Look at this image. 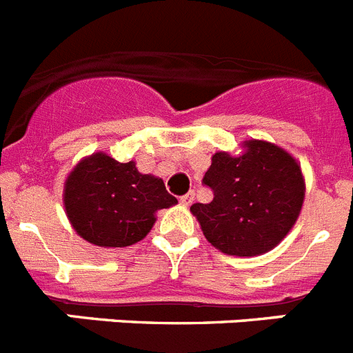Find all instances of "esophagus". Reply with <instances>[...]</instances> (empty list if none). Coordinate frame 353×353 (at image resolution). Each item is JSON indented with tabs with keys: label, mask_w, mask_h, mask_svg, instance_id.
<instances>
[{
	"label": "esophagus",
	"mask_w": 353,
	"mask_h": 353,
	"mask_svg": "<svg viewBox=\"0 0 353 353\" xmlns=\"http://www.w3.org/2000/svg\"><path fill=\"white\" fill-rule=\"evenodd\" d=\"M180 201H182V205H191L194 201V191H189L187 194H183Z\"/></svg>",
	"instance_id": "obj_1"
}]
</instances>
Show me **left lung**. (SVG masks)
Listing matches in <instances>:
<instances>
[{"label":"left lung","instance_id":"1","mask_svg":"<svg viewBox=\"0 0 353 353\" xmlns=\"http://www.w3.org/2000/svg\"><path fill=\"white\" fill-rule=\"evenodd\" d=\"M239 157L217 152L203 176L210 203L191 212L214 248L232 256H256L286 236L304 201V179L297 161L267 141H245Z\"/></svg>","mask_w":353,"mask_h":353}]
</instances>
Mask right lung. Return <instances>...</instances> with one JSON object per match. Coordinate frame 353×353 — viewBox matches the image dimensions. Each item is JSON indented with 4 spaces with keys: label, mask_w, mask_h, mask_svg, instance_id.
Listing matches in <instances>:
<instances>
[{
    "label": "right lung",
    "mask_w": 353,
    "mask_h": 353,
    "mask_svg": "<svg viewBox=\"0 0 353 353\" xmlns=\"http://www.w3.org/2000/svg\"><path fill=\"white\" fill-rule=\"evenodd\" d=\"M65 210L90 244L125 248L146 236L155 212L176 203L161 179L141 174L136 162L93 154L74 168L65 183Z\"/></svg>",
    "instance_id": "right-lung-1"
}]
</instances>
